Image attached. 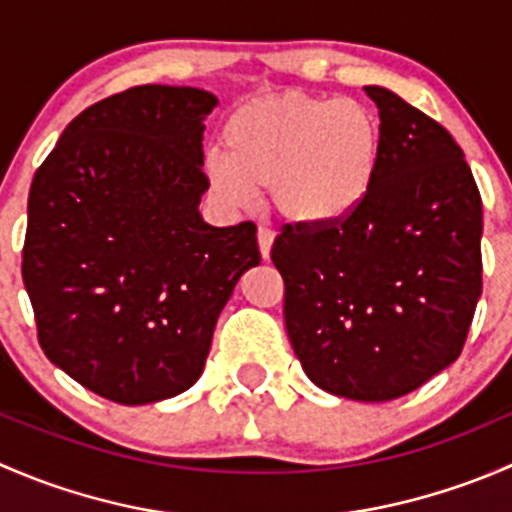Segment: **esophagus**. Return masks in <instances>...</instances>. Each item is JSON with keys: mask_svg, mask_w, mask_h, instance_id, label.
Here are the masks:
<instances>
[{"mask_svg": "<svg viewBox=\"0 0 512 512\" xmlns=\"http://www.w3.org/2000/svg\"><path fill=\"white\" fill-rule=\"evenodd\" d=\"M272 242H275V230L267 225H260L257 227V245H260V255L270 257V250H272Z\"/></svg>", "mask_w": 512, "mask_h": 512, "instance_id": "34e87169", "label": "esophagus"}]
</instances>
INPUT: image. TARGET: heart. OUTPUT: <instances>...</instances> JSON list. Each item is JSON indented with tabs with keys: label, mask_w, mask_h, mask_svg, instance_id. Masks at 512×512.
Returning a JSON list of instances; mask_svg holds the SVG:
<instances>
[{
	"label": "heart",
	"mask_w": 512,
	"mask_h": 512,
	"mask_svg": "<svg viewBox=\"0 0 512 512\" xmlns=\"http://www.w3.org/2000/svg\"><path fill=\"white\" fill-rule=\"evenodd\" d=\"M225 153L205 160L210 190L245 208L270 190L272 208L294 225L324 227L354 213L374 185L381 158L376 113L354 98L285 91L232 111Z\"/></svg>",
	"instance_id": "b5f03b06"
}]
</instances>
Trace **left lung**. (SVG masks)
Instances as JSON below:
<instances>
[{
    "label": "left lung",
    "instance_id": "left-lung-1",
    "mask_svg": "<svg viewBox=\"0 0 512 512\" xmlns=\"http://www.w3.org/2000/svg\"><path fill=\"white\" fill-rule=\"evenodd\" d=\"M381 158L342 223L285 225L272 262L285 280L294 354L319 389L391 401L461 356L483 289V205L451 133L384 86Z\"/></svg>",
    "mask_w": 512,
    "mask_h": 512
}]
</instances>
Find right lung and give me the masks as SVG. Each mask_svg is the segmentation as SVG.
<instances>
[{
  "label": "right lung",
  "mask_w": 512,
  "mask_h": 512,
  "mask_svg": "<svg viewBox=\"0 0 512 512\" xmlns=\"http://www.w3.org/2000/svg\"><path fill=\"white\" fill-rule=\"evenodd\" d=\"M210 91L146 84L81 111L36 170L22 277L51 364L123 406L183 394L260 265L255 223L198 205Z\"/></svg>",
  "instance_id": "1"
}]
</instances>
